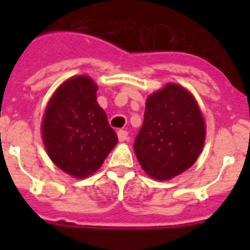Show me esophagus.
I'll list each match as a JSON object with an SVG mask.
<instances>
[{
    "label": "esophagus",
    "mask_w": 250,
    "mask_h": 250,
    "mask_svg": "<svg viewBox=\"0 0 250 250\" xmlns=\"http://www.w3.org/2000/svg\"><path fill=\"white\" fill-rule=\"evenodd\" d=\"M127 137H128V132L127 131H125V129H119L118 131V139H119V141H125Z\"/></svg>",
    "instance_id": "1"
}]
</instances>
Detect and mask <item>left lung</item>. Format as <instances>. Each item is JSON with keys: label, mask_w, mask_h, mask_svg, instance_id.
I'll list each match as a JSON object with an SVG mask.
<instances>
[{"label": "left lung", "mask_w": 250, "mask_h": 250, "mask_svg": "<svg viewBox=\"0 0 250 250\" xmlns=\"http://www.w3.org/2000/svg\"><path fill=\"white\" fill-rule=\"evenodd\" d=\"M205 135V122L193 96L183 86L167 84L146 98L133 150L149 176L168 180L196 162Z\"/></svg>", "instance_id": "left-lung-1"}]
</instances>
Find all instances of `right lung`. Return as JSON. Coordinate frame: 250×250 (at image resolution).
I'll return each mask as SVG.
<instances>
[{
	"label": "right lung",
	"instance_id": "add662e5",
	"mask_svg": "<svg viewBox=\"0 0 250 250\" xmlns=\"http://www.w3.org/2000/svg\"><path fill=\"white\" fill-rule=\"evenodd\" d=\"M96 92L89 76L66 80L50 98L41 125L50 160L79 179L97 171L118 143Z\"/></svg>",
	"mask_w": 250,
	"mask_h": 250
}]
</instances>
